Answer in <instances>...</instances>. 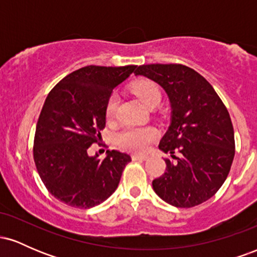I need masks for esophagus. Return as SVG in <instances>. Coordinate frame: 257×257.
Instances as JSON below:
<instances>
[{"label":"esophagus","instance_id":"1","mask_svg":"<svg viewBox=\"0 0 257 257\" xmlns=\"http://www.w3.org/2000/svg\"><path fill=\"white\" fill-rule=\"evenodd\" d=\"M132 158H133V161H146V159L149 158V156L147 155H133Z\"/></svg>","mask_w":257,"mask_h":257}]
</instances>
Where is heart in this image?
Masks as SVG:
<instances>
[{
    "mask_svg": "<svg viewBox=\"0 0 257 257\" xmlns=\"http://www.w3.org/2000/svg\"><path fill=\"white\" fill-rule=\"evenodd\" d=\"M138 98L146 106L151 107L161 101V90L158 85L151 81H141L134 85ZM117 96L111 95L106 104V118L112 119L117 111ZM157 138V131L153 126H126L116 137L117 145L133 152H144L149 149L150 144Z\"/></svg>",
    "mask_w": 257,
    "mask_h": 257,
    "instance_id": "b5f03b06",
    "label": "heart"
}]
</instances>
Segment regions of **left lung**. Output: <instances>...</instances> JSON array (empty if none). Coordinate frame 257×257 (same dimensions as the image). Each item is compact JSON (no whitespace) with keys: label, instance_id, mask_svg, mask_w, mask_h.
I'll use <instances>...</instances> for the list:
<instances>
[{"label":"left lung","instance_id":"obj_1","mask_svg":"<svg viewBox=\"0 0 257 257\" xmlns=\"http://www.w3.org/2000/svg\"><path fill=\"white\" fill-rule=\"evenodd\" d=\"M134 73L161 85L172 105V123L159 149L175 161L166 158V173L153 180V190L178 208L202 204L220 190L234 158L226 106L211 84L185 65H143Z\"/></svg>","mask_w":257,"mask_h":257}]
</instances>
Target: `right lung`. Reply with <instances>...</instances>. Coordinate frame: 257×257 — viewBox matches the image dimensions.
<instances>
[{
  "mask_svg": "<svg viewBox=\"0 0 257 257\" xmlns=\"http://www.w3.org/2000/svg\"><path fill=\"white\" fill-rule=\"evenodd\" d=\"M135 69L89 65L49 91L37 120L34 161L47 190L65 204L88 209L116 191L131 156L112 150L100 161L88 149L101 138L112 89Z\"/></svg>",
  "mask_w": 257,
  "mask_h": 257,
  "instance_id": "obj_1",
  "label": "right lung"
}]
</instances>
